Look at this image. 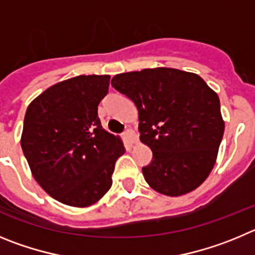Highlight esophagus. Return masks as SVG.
<instances>
[{
    "instance_id": "34e87169",
    "label": "esophagus",
    "mask_w": 255,
    "mask_h": 255,
    "mask_svg": "<svg viewBox=\"0 0 255 255\" xmlns=\"http://www.w3.org/2000/svg\"><path fill=\"white\" fill-rule=\"evenodd\" d=\"M126 138H127V141L129 142L130 144H134L137 142V134L134 133V130L133 129H127L125 133Z\"/></svg>"
}]
</instances>
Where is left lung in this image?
<instances>
[{"label":"left lung","instance_id":"8db88e82","mask_svg":"<svg viewBox=\"0 0 255 255\" xmlns=\"http://www.w3.org/2000/svg\"><path fill=\"white\" fill-rule=\"evenodd\" d=\"M112 86L138 111L139 139L152 151L147 184L169 197L205 182L216 164L225 122L220 99L197 73L169 67L119 73Z\"/></svg>","mask_w":255,"mask_h":255}]
</instances>
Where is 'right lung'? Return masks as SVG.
I'll list each match as a JSON object with an SVG mask.
<instances>
[{
    "instance_id": "right-lung-1",
    "label": "right lung",
    "mask_w": 255,
    "mask_h": 255,
    "mask_svg": "<svg viewBox=\"0 0 255 255\" xmlns=\"http://www.w3.org/2000/svg\"><path fill=\"white\" fill-rule=\"evenodd\" d=\"M109 82V75L65 80L36 96L25 113L20 142L31 174L63 205L82 208L100 201L126 152L121 137L107 132L98 118Z\"/></svg>"
}]
</instances>
